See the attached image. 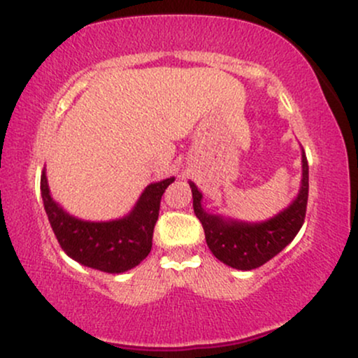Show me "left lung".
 Segmentation results:
<instances>
[{
  "label": "left lung",
  "instance_id": "1",
  "mask_svg": "<svg viewBox=\"0 0 358 358\" xmlns=\"http://www.w3.org/2000/svg\"><path fill=\"white\" fill-rule=\"evenodd\" d=\"M301 187L289 207L264 222H242L208 213L202 205V192L190 182L193 212L202 222L205 241L212 254L234 269L250 271L266 264L269 259L296 237L306 215L308 162L301 151Z\"/></svg>",
  "mask_w": 358,
  "mask_h": 358
}]
</instances>
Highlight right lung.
I'll list each match as a JSON object with an SVG mask.
<instances>
[{
	"instance_id": "1",
	"label": "right lung",
	"mask_w": 358,
	"mask_h": 358,
	"mask_svg": "<svg viewBox=\"0 0 358 358\" xmlns=\"http://www.w3.org/2000/svg\"><path fill=\"white\" fill-rule=\"evenodd\" d=\"M175 178L148 185L127 215L116 220L90 222L71 215L52 199L47 173L42 171L40 190L43 207L60 248L82 266L119 274L136 268L150 254L159 202Z\"/></svg>"
}]
</instances>
